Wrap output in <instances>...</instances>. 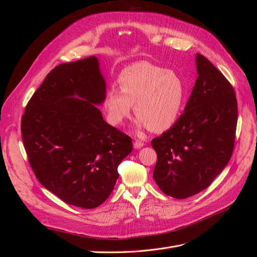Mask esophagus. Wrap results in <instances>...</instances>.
<instances>
[{
    "instance_id": "1",
    "label": "esophagus",
    "mask_w": 257,
    "mask_h": 257,
    "mask_svg": "<svg viewBox=\"0 0 257 257\" xmlns=\"http://www.w3.org/2000/svg\"><path fill=\"white\" fill-rule=\"evenodd\" d=\"M133 146H134V148H136V149H140V148L144 147V142H142L140 140H136L133 143Z\"/></svg>"
}]
</instances>
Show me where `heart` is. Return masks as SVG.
<instances>
[{
	"label": "heart",
	"mask_w": 257,
	"mask_h": 257,
	"mask_svg": "<svg viewBox=\"0 0 257 257\" xmlns=\"http://www.w3.org/2000/svg\"><path fill=\"white\" fill-rule=\"evenodd\" d=\"M119 89L111 86L103 101L107 120L119 126L136 105L138 124L159 132L171 128L180 116L186 88L180 76L148 61L132 63L117 77Z\"/></svg>",
	"instance_id": "heart-1"
}]
</instances>
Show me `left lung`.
Returning a JSON list of instances; mask_svg holds the SVG:
<instances>
[{
	"mask_svg": "<svg viewBox=\"0 0 257 257\" xmlns=\"http://www.w3.org/2000/svg\"><path fill=\"white\" fill-rule=\"evenodd\" d=\"M198 78L184 112L151 145L157 153L153 178L166 195L192 197L209 186L231 158L237 123L232 85L197 54Z\"/></svg>",
	"mask_w": 257,
	"mask_h": 257,
	"instance_id": "obj_1",
	"label": "left lung"
}]
</instances>
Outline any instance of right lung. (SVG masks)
<instances>
[{
	"label": "right lung",
	"instance_id": "1",
	"mask_svg": "<svg viewBox=\"0 0 257 257\" xmlns=\"http://www.w3.org/2000/svg\"><path fill=\"white\" fill-rule=\"evenodd\" d=\"M106 83L94 56L57 65L22 116V137L37 180L65 203L96 208L109 197L117 167L132 151L127 134L96 105Z\"/></svg>",
	"mask_w": 257,
	"mask_h": 257
}]
</instances>
